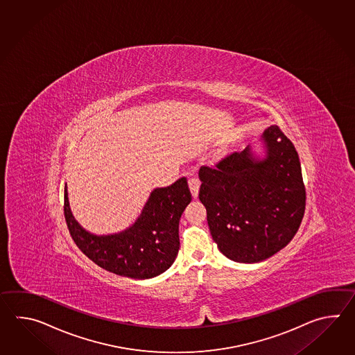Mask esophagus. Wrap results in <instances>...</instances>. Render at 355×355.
Segmentation results:
<instances>
[{
    "mask_svg": "<svg viewBox=\"0 0 355 355\" xmlns=\"http://www.w3.org/2000/svg\"><path fill=\"white\" fill-rule=\"evenodd\" d=\"M199 187H200V180H199L198 178H190V179H189V188H190L193 198L198 196Z\"/></svg>",
    "mask_w": 355,
    "mask_h": 355,
    "instance_id": "obj_1",
    "label": "esophagus"
}]
</instances>
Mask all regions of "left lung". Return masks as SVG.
<instances>
[{
  "mask_svg": "<svg viewBox=\"0 0 355 355\" xmlns=\"http://www.w3.org/2000/svg\"><path fill=\"white\" fill-rule=\"evenodd\" d=\"M248 146L202 166L199 199L207 209L211 237L236 263L264 261L286 248L297 234L306 207V189L295 146L278 125Z\"/></svg>",
  "mask_w": 355,
  "mask_h": 355,
  "instance_id": "8db88e82",
  "label": "left lung"
}]
</instances>
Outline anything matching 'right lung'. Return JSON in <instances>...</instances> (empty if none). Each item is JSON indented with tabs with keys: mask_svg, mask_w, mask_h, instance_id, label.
<instances>
[{
	"mask_svg": "<svg viewBox=\"0 0 355 355\" xmlns=\"http://www.w3.org/2000/svg\"><path fill=\"white\" fill-rule=\"evenodd\" d=\"M191 202L187 178L153 189L133 225L118 234H95L76 220L64 187V217L77 248L100 268L132 279H150L166 272L178 257L179 222Z\"/></svg>",
	"mask_w": 355,
	"mask_h": 355,
	"instance_id": "right-lung-1",
	"label": "right lung"
}]
</instances>
